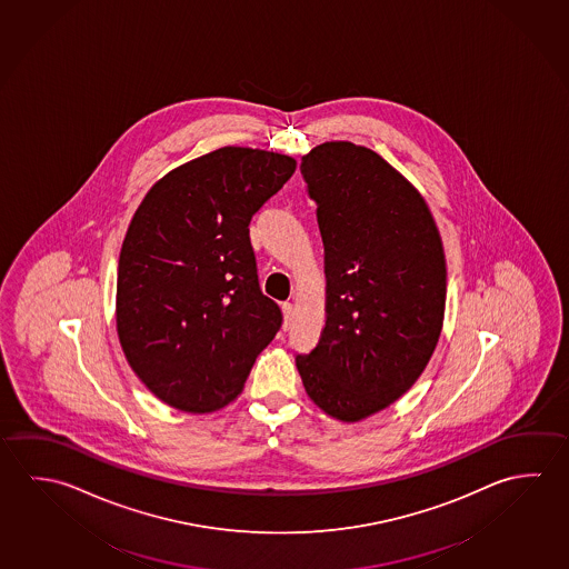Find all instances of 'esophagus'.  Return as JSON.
<instances>
[{
	"label": "esophagus",
	"mask_w": 569,
	"mask_h": 569,
	"mask_svg": "<svg viewBox=\"0 0 569 569\" xmlns=\"http://www.w3.org/2000/svg\"><path fill=\"white\" fill-rule=\"evenodd\" d=\"M281 311H283V329H288L291 319H293V306H291L289 301H286V303L281 306Z\"/></svg>",
	"instance_id": "esophagus-1"
}]
</instances>
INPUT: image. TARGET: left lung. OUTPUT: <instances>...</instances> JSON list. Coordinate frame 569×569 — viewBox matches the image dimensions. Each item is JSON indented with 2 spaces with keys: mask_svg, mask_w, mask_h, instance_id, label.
I'll return each mask as SVG.
<instances>
[{
  "mask_svg": "<svg viewBox=\"0 0 569 569\" xmlns=\"http://www.w3.org/2000/svg\"><path fill=\"white\" fill-rule=\"evenodd\" d=\"M299 170L318 203L326 326L296 366L321 411L356 423L398 401L438 346L443 243L423 196L376 151L326 141Z\"/></svg>",
  "mask_w": 569,
  "mask_h": 569,
  "instance_id": "obj_1",
  "label": "left lung"
}]
</instances>
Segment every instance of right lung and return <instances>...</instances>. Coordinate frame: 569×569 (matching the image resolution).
Here are the masks:
<instances>
[{
    "mask_svg": "<svg viewBox=\"0 0 569 569\" xmlns=\"http://www.w3.org/2000/svg\"><path fill=\"white\" fill-rule=\"evenodd\" d=\"M296 160L226 146L151 186L121 243L116 329L156 398L210 413L238 398L281 326L261 293L250 221Z\"/></svg>",
    "mask_w": 569,
    "mask_h": 569,
    "instance_id": "right-lung-1",
    "label": "right lung"
}]
</instances>
